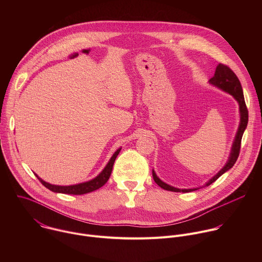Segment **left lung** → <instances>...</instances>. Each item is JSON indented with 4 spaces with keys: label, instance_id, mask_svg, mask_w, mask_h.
Listing matches in <instances>:
<instances>
[{
    "label": "left lung",
    "instance_id": "left-lung-1",
    "mask_svg": "<svg viewBox=\"0 0 262 262\" xmlns=\"http://www.w3.org/2000/svg\"><path fill=\"white\" fill-rule=\"evenodd\" d=\"M208 83L216 88H219L220 90L226 92L230 95L233 96V98L237 101L238 106H239V124H238V128L234 138V141L232 143V147L230 150V155L228 158V161L226 162V164L224 165V167L213 176L211 177L205 184H203L202 186H199V188H193V189H178V188H174V186L164 182L163 180H161L159 178V176L157 175V173L155 172V170H152V176L155 181L157 182L158 185H160L162 189L167 190V191H171V192H182V193H189V192H193L196 190H199L201 188H204V186H208L209 184H211L212 182H214L221 175H223L225 172H227L229 169H231L237 158L239 155V149H241V142H242V138L244 135L245 129L247 128V124H248V110L246 106V102H245V97H244V92H243V88L241 85L239 80L237 79V77L235 76V73L226 65L223 64H219L215 68L214 71V76L208 81Z\"/></svg>",
    "mask_w": 262,
    "mask_h": 262
}]
</instances>
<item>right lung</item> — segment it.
<instances>
[{"instance_id": "right-lung-1", "label": "right lung", "mask_w": 262, "mask_h": 262, "mask_svg": "<svg viewBox=\"0 0 262 262\" xmlns=\"http://www.w3.org/2000/svg\"><path fill=\"white\" fill-rule=\"evenodd\" d=\"M120 150H121V147L118 148L117 150L114 152V155L111 157V159L107 162V164L105 165V167L102 169V171L96 177L92 178L91 180L85 181V182L71 184V185H57V184H52V183L45 181L37 174H35V175L37 178L39 179V181L46 186V188H48L49 190H51L54 193L69 194V195H84L87 193H91V192L96 191L99 188H101V186L108 180L111 173H112V169H113L114 162H115L117 156L119 155Z\"/></svg>"}]
</instances>
